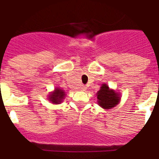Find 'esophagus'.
I'll list each match as a JSON object with an SVG mask.
<instances>
[{
  "label": "esophagus",
  "mask_w": 159,
  "mask_h": 159,
  "mask_svg": "<svg viewBox=\"0 0 159 159\" xmlns=\"http://www.w3.org/2000/svg\"><path fill=\"white\" fill-rule=\"evenodd\" d=\"M86 89H87V87H85L84 85H82V86H81V90H82V91H85Z\"/></svg>",
  "instance_id": "34e87169"
}]
</instances>
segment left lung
<instances>
[{
	"mask_svg": "<svg viewBox=\"0 0 159 159\" xmlns=\"http://www.w3.org/2000/svg\"><path fill=\"white\" fill-rule=\"evenodd\" d=\"M97 99L102 108L110 109L118 104L120 97L113 90L109 89L107 85L104 84L97 93Z\"/></svg>",
	"mask_w": 159,
	"mask_h": 159,
	"instance_id": "obj_1",
	"label": "left lung"
}]
</instances>
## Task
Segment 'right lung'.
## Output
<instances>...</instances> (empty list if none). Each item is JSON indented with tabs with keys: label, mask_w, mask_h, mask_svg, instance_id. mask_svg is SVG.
I'll return each mask as SVG.
<instances>
[{
	"label": "right lung",
	"mask_w": 159,
	"mask_h": 159,
	"mask_svg": "<svg viewBox=\"0 0 159 159\" xmlns=\"http://www.w3.org/2000/svg\"><path fill=\"white\" fill-rule=\"evenodd\" d=\"M63 97H64V92H62V90L56 89L55 92H53L49 97V100L55 104H57L61 102V100L63 98Z\"/></svg>",
	"instance_id": "right-lung-1"
}]
</instances>
